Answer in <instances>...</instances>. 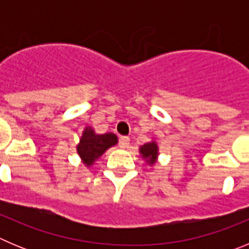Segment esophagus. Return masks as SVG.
Listing matches in <instances>:
<instances>
[{
	"instance_id": "esophagus-1",
	"label": "esophagus",
	"mask_w": 249,
	"mask_h": 249,
	"mask_svg": "<svg viewBox=\"0 0 249 249\" xmlns=\"http://www.w3.org/2000/svg\"><path fill=\"white\" fill-rule=\"evenodd\" d=\"M120 147L121 148H128L129 146V138L126 137V136H123V137L120 138Z\"/></svg>"
}]
</instances>
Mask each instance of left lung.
<instances>
[{"instance_id":"8db88e82","label":"left lung","mask_w":249,"mask_h":249,"mask_svg":"<svg viewBox=\"0 0 249 249\" xmlns=\"http://www.w3.org/2000/svg\"><path fill=\"white\" fill-rule=\"evenodd\" d=\"M140 153L142 155V157L146 158V160L149 164L156 163V160H157L158 156L157 143L156 142H149V143L143 144L140 148Z\"/></svg>"}]
</instances>
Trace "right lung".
Wrapping results in <instances>:
<instances>
[{
  "label": "right lung",
  "instance_id": "1",
  "mask_svg": "<svg viewBox=\"0 0 249 249\" xmlns=\"http://www.w3.org/2000/svg\"><path fill=\"white\" fill-rule=\"evenodd\" d=\"M117 136L113 133H105L97 135L94 133L91 127H87L83 131V135L80 140V144L77 146V152L82 158L83 163L91 166L94 160L103 155L109 147L117 143Z\"/></svg>",
  "mask_w": 249,
  "mask_h": 249
}]
</instances>
